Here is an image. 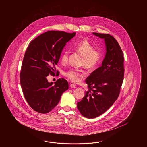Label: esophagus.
<instances>
[{"label": "esophagus", "mask_w": 147, "mask_h": 147, "mask_svg": "<svg viewBox=\"0 0 147 147\" xmlns=\"http://www.w3.org/2000/svg\"><path fill=\"white\" fill-rule=\"evenodd\" d=\"M70 87L72 88H76V86L75 84H70Z\"/></svg>", "instance_id": "1"}]
</instances>
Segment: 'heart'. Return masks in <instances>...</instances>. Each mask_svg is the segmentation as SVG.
Instances as JSON below:
<instances>
[{"label":"heart","instance_id":"b5f03b06","mask_svg":"<svg viewBox=\"0 0 147 147\" xmlns=\"http://www.w3.org/2000/svg\"><path fill=\"white\" fill-rule=\"evenodd\" d=\"M75 50L83 56L82 65L88 69L98 66L102 61V54L100 50L94 49L92 44L86 39L78 42L74 46ZM69 59V53L65 51L61 54L60 60L63 63H67ZM65 76L70 81L77 82L80 80L82 74L77 69H71L65 72Z\"/></svg>","mask_w":147,"mask_h":147}]
</instances>
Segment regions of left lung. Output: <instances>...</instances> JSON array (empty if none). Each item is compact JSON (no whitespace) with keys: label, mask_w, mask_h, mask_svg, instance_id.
<instances>
[{"label":"left lung","mask_w":147,"mask_h":147,"mask_svg":"<svg viewBox=\"0 0 147 147\" xmlns=\"http://www.w3.org/2000/svg\"><path fill=\"white\" fill-rule=\"evenodd\" d=\"M103 39L106 53L102 66L96 69L86 79L88 90L77 103L81 115L94 118L106 112L119 97L124 77V57L118 42L113 36L93 32Z\"/></svg>","instance_id":"1"}]
</instances>
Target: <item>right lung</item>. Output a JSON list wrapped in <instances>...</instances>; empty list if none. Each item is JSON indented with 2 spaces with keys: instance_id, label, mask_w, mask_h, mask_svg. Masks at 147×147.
Here are the masks:
<instances>
[{
  "instance_id": "add662e5",
  "label": "right lung",
  "mask_w": 147,
  "mask_h": 147,
  "mask_svg": "<svg viewBox=\"0 0 147 147\" xmlns=\"http://www.w3.org/2000/svg\"><path fill=\"white\" fill-rule=\"evenodd\" d=\"M76 32L48 31L31 41L22 60L20 84L25 99L38 113H47L56 106L63 92L68 89L63 78L49 82L47 76L59 74L56 67L66 43Z\"/></svg>"
}]
</instances>
